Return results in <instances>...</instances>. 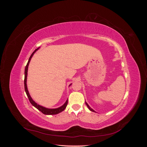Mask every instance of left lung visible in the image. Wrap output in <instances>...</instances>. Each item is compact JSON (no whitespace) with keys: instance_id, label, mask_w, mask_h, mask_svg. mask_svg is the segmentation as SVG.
I'll return each instance as SVG.
<instances>
[{"instance_id":"obj_1","label":"left lung","mask_w":147,"mask_h":147,"mask_svg":"<svg viewBox=\"0 0 147 147\" xmlns=\"http://www.w3.org/2000/svg\"><path fill=\"white\" fill-rule=\"evenodd\" d=\"M85 103H86V105H87V107H88V109H90V110L91 111H92V112H95V111H94V110H93V109H91V108L90 107V106H89V105H88V104L86 103V102H85Z\"/></svg>"}]
</instances>
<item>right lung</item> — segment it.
<instances>
[{
    "label": "right lung",
    "instance_id": "obj_1",
    "mask_svg": "<svg viewBox=\"0 0 147 147\" xmlns=\"http://www.w3.org/2000/svg\"><path fill=\"white\" fill-rule=\"evenodd\" d=\"M39 48H40V47L37 48L36 50H35L32 53V55H31V56L29 57V61L28 62V64H27V65H26V67H25V70H24V89H25V91H26V94H27V96H28V97L29 98V101L30 102V104H32L33 106H34L35 108L37 109L38 110L40 111L42 113H43V114H45V115H56V114H58V113H61V112H63V111H64L65 110V109L66 108V107H67V103H68V99L66 100V102H65L64 105L61 106L60 107H59V108H57V109H48V108L44 107L41 106V105H38V104H37L36 102H35L32 99V97H30L29 93V91H28V90L27 83H26V82H27L28 66H29V63H30V61L31 58H32V57L33 56L34 54L35 53V51H37L38 50ZM70 85H71V84H70L69 86H70Z\"/></svg>",
    "mask_w": 147,
    "mask_h": 147
}]
</instances>
